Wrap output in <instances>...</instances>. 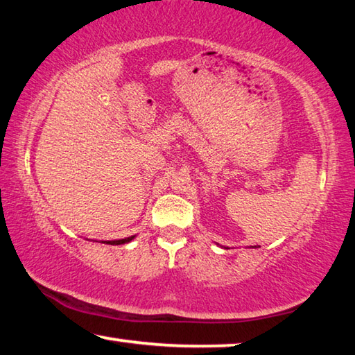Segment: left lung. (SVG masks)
<instances>
[{
  "label": "left lung",
  "instance_id": "left-lung-1",
  "mask_svg": "<svg viewBox=\"0 0 355 355\" xmlns=\"http://www.w3.org/2000/svg\"><path fill=\"white\" fill-rule=\"evenodd\" d=\"M257 248H258V245H257Z\"/></svg>",
  "mask_w": 355,
  "mask_h": 355
}]
</instances>
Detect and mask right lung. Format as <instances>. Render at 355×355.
<instances>
[{
  "instance_id": "add662e5",
  "label": "right lung",
  "mask_w": 355,
  "mask_h": 355,
  "mask_svg": "<svg viewBox=\"0 0 355 355\" xmlns=\"http://www.w3.org/2000/svg\"><path fill=\"white\" fill-rule=\"evenodd\" d=\"M135 238H136V235L128 236V238H123V239H112V241H101V243L111 244V245H120V244H127V243H130V241H133Z\"/></svg>"
}]
</instances>
